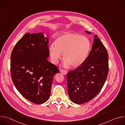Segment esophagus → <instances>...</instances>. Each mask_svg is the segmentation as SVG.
Wrapping results in <instances>:
<instances>
[{
	"label": "esophagus",
	"mask_w": 125,
	"mask_h": 125,
	"mask_svg": "<svg viewBox=\"0 0 125 125\" xmlns=\"http://www.w3.org/2000/svg\"><path fill=\"white\" fill-rule=\"evenodd\" d=\"M60 72L62 73V74H63V75H65V74H67V71L66 70H63V69H62V70H60Z\"/></svg>",
	"instance_id": "obj_1"
}]
</instances>
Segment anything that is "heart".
<instances>
[{
    "instance_id": "b5f03b06",
    "label": "heart",
    "mask_w": 125,
    "mask_h": 125,
    "mask_svg": "<svg viewBox=\"0 0 125 125\" xmlns=\"http://www.w3.org/2000/svg\"><path fill=\"white\" fill-rule=\"evenodd\" d=\"M91 47L87 38L75 33H67L58 37L54 44L49 47L51 61L56 64L61 58L66 66L77 68L86 59Z\"/></svg>"
}]
</instances>
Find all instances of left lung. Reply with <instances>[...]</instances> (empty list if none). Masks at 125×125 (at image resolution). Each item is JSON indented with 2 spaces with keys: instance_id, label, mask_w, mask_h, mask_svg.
I'll use <instances>...</instances> for the list:
<instances>
[{
  "instance_id": "8db88e82",
  "label": "left lung",
  "mask_w": 125,
  "mask_h": 125,
  "mask_svg": "<svg viewBox=\"0 0 125 125\" xmlns=\"http://www.w3.org/2000/svg\"><path fill=\"white\" fill-rule=\"evenodd\" d=\"M108 70V52L95 34L92 49L85 61L67 73V91L71 100L82 104L94 98L103 87Z\"/></svg>"
}]
</instances>
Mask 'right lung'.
Masks as SVG:
<instances>
[{"instance_id":"add662e5","label":"right lung","mask_w":125,"mask_h":125,"mask_svg":"<svg viewBox=\"0 0 125 125\" xmlns=\"http://www.w3.org/2000/svg\"><path fill=\"white\" fill-rule=\"evenodd\" d=\"M48 39L42 32L26 33L15 44L11 55V76L17 90L35 104L50 96L57 66L48 61Z\"/></svg>"}]
</instances>
